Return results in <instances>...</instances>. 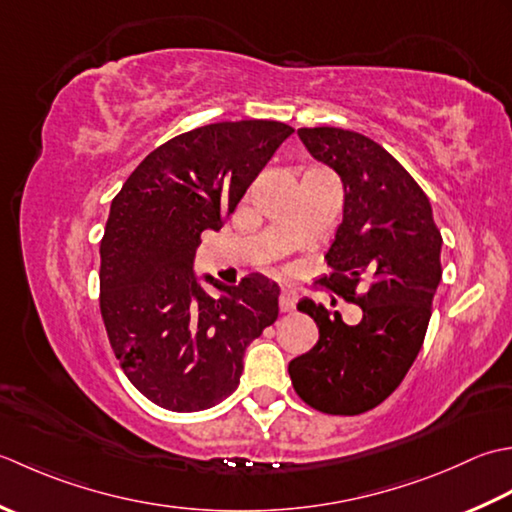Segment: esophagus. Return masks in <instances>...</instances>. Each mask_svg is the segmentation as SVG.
Masks as SVG:
<instances>
[{
    "mask_svg": "<svg viewBox=\"0 0 512 512\" xmlns=\"http://www.w3.org/2000/svg\"><path fill=\"white\" fill-rule=\"evenodd\" d=\"M278 305H280V311H285V314H289V311H294V307H296V294H294V291H289V289L280 291Z\"/></svg>",
    "mask_w": 512,
    "mask_h": 512,
    "instance_id": "1",
    "label": "esophagus"
}]
</instances>
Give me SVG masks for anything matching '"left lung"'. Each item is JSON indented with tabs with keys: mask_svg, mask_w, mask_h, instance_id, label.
I'll list each match as a JSON object with an SVG mask.
<instances>
[{
	"mask_svg": "<svg viewBox=\"0 0 512 512\" xmlns=\"http://www.w3.org/2000/svg\"><path fill=\"white\" fill-rule=\"evenodd\" d=\"M316 161L340 176L342 223L325 254L331 289L362 309L347 325L314 300L298 309L316 320V347L289 362L291 384L309 406L358 415L400 387L422 349L442 280V234L422 187L393 156L360 132L300 128ZM358 284L368 287L362 297Z\"/></svg>",
	"mask_w": 512,
	"mask_h": 512,
	"instance_id": "left-lung-1",
	"label": "left lung"
}]
</instances>
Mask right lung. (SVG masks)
Wrapping results in <instances>:
<instances>
[{"mask_svg":"<svg viewBox=\"0 0 512 512\" xmlns=\"http://www.w3.org/2000/svg\"><path fill=\"white\" fill-rule=\"evenodd\" d=\"M291 132L260 119L203 125L150 152L114 196L99 249L103 325L123 373L163 409L203 411L234 393L247 344L278 318L274 280L223 285L198 278L194 258Z\"/></svg>","mask_w":512,"mask_h":512,"instance_id":"1","label":"right lung"}]
</instances>
